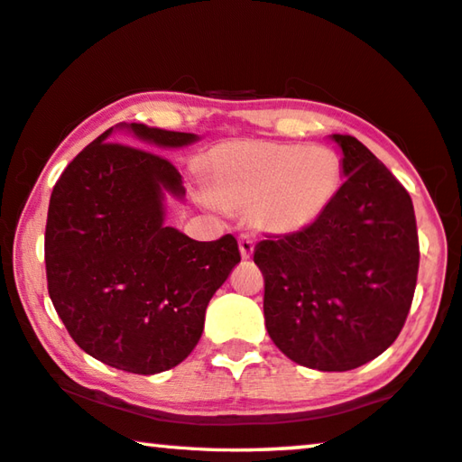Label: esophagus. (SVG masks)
I'll return each mask as SVG.
<instances>
[{"label": "esophagus", "mask_w": 462, "mask_h": 462, "mask_svg": "<svg viewBox=\"0 0 462 462\" xmlns=\"http://www.w3.org/2000/svg\"><path fill=\"white\" fill-rule=\"evenodd\" d=\"M238 248H240V254H243V259H251V254L254 251V240L251 236H246V234H243V236L238 238Z\"/></svg>", "instance_id": "1"}]
</instances>
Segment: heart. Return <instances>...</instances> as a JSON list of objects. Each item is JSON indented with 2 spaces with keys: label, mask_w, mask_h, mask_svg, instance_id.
Here are the masks:
<instances>
[{
  "label": "heart",
  "mask_w": 462,
  "mask_h": 462,
  "mask_svg": "<svg viewBox=\"0 0 462 462\" xmlns=\"http://www.w3.org/2000/svg\"><path fill=\"white\" fill-rule=\"evenodd\" d=\"M343 179V160L328 145L238 142L211 153L208 193L222 208L251 211L261 230L291 236L327 214Z\"/></svg>",
  "instance_id": "b5f03b06"
}]
</instances>
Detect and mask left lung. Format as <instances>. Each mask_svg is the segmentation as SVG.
Wrapping results in <instances>:
<instances>
[{
	"label": "left lung",
	"instance_id": "obj_1",
	"mask_svg": "<svg viewBox=\"0 0 462 462\" xmlns=\"http://www.w3.org/2000/svg\"><path fill=\"white\" fill-rule=\"evenodd\" d=\"M343 182L327 214L254 246L267 333L290 360L346 372L397 339L411 309L420 240L411 197L362 142L335 134Z\"/></svg>",
	"mask_w": 462,
	"mask_h": 462
}]
</instances>
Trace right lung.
<instances>
[{"label": "right lung", "mask_w": 462, "mask_h": 462, "mask_svg": "<svg viewBox=\"0 0 462 462\" xmlns=\"http://www.w3.org/2000/svg\"><path fill=\"white\" fill-rule=\"evenodd\" d=\"M148 143L193 134L131 123ZM98 135L55 182L45 228L51 302L88 356L134 374L171 370L203 333L205 309L240 263L232 234L199 243L164 226V193L185 195L177 166Z\"/></svg>", "instance_id": "right-lung-1"}]
</instances>
